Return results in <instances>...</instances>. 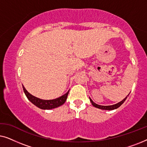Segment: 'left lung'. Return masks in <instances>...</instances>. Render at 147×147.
I'll return each instance as SVG.
<instances>
[{
	"label": "left lung",
	"mask_w": 147,
	"mask_h": 147,
	"mask_svg": "<svg viewBox=\"0 0 147 147\" xmlns=\"http://www.w3.org/2000/svg\"><path fill=\"white\" fill-rule=\"evenodd\" d=\"M128 95H129V94H128ZM128 95L126 96V97L124 98V100H122L121 102H118V103H117V104H114V105H111V106H101V105H98V104L94 103V102L92 101V100L90 98V102H91L92 104L94 106V107H96V108H99V109H102V110H112L116 109V108H118V107H120V106H121L122 104L124 103V101H125V100H126V98H127Z\"/></svg>",
	"instance_id": "8db88e82"
}]
</instances>
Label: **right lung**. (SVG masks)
<instances>
[{
	"label": "right lung",
	"instance_id": "obj_1",
	"mask_svg": "<svg viewBox=\"0 0 147 147\" xmlns=\"http://www.w3.org/2000/svg\"><path fill=\"white\" fill-rule=\"evenodd\" d=\"M23 91L25 92L26 96L28 98V100L30 102H32L34 105L37 106L38 108H41L43 110H49L53 109V108H55L59 107V106L63 105L65 103L67 98V95L69 94V91L67 93L64 94V95L60 96L59 98H56V99L53 100H42L40 99L39 98L35 97L31 94L27 92V90L25 89V87L23 86Z\"/></svg>",
	"mask_w": 147,
	"mask_h": 147
}]
</instances>
